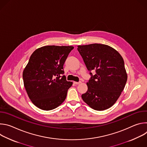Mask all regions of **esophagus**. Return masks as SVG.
<instances>
[{
	"instance_id": "obj_1",
	"label": "esophagus",
	"mask_w": 147,
	"mask_h": 147,
	"mask_svg": "<svg viewBox=\"0 0 147 147\" xmlns=\"http://www.w3.org/2000/svg\"><path fill=\"white\" fill-rule=\"evenodd\" d=\"M80 83H81V81H79V82H76V81H74V84H76V85L80 84Z\"/></svg>"
}]
</instances>
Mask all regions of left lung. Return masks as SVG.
<instances>
[{
  "label": "left lung",
  "instance_id": "left-lung-1",
  "mask_svg": "<svg viewBox=\"0 0 147 147\" xmlns=\"http://www.w3.org/2000/svg\"><path fill=\"white\" fill-rule=\"evenodd\" d=\"M91 78L88 91L81 95L88 105L96 111H104L115 104L124 90L127 80L124 62L120 53L104 44L78 45ZM96 73L92 75L91 71Z\"/></svg>",
  "mask_w": 147,
  "mask_h": 147
}]
</instances>
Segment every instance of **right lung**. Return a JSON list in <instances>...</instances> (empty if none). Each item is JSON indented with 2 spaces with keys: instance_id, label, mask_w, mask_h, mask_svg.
Wrapping results in <instances>:
<instances>
[{
  "instance_id": "right-lung-1",
  "label": "right lung",
  "mask_w": 147,
  "mask_h": 147,
  "mask_svg": "<svg viewBox=\"0 0 147 147\" xmlns=\"http://www.w3.org/2000/svg\"><path fill=\"white\" fill-rule=\"evenodd\" d=\"M73 49L72 46H45L30 56L23 78L30 99L38 108L52 110L65 100L73 82L63 76V65Z\"/></svg>"
}]
</instances>
